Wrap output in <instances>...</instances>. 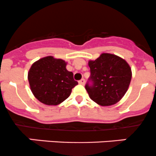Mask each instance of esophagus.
<instances>
[{"mask_svg":"<svg viewBox=\"0 0 156 156\" xmlns=\"http://www.w3.org/2000/svg\"><path fill=\"white\" fill-rule=\"evenodd\" d=\"M79 83L81 85H84L85 84V80L84 79H82V80H80V81H79Z\"/></svg>","mask_w":156,"mask_h":156,"instance_id":"obj_1","label":"esophagus"}]
</instances>
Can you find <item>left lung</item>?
<instances>
[{"label":"left lung","instance_id":"1","mask_svg":"<svg viewBox=\"0 0 156 156\" xmlns=\"http://www.w3.org/2000/svg\"><path fill=\"white\" fill-rule=\"evenodd\" d=\"M88 64L92 85L88 83L85 87L91 99L101 106L118 102L127 92L132 78L128 63L113 54L102 53Z\"/></svg>","mask_w":156,"mask_h":156}]
</instances>
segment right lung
<instances>
[{"label":"right lung","instance_id":"right-lung-1","mask_svg":"<svg viewBox=\"0 0 156 156\" xmlns=\"http://www.w3.org/2000/svg\"><path fill=\"white\" fill-rule=\"evenodd\" d=\"M66 66L64 60L52 56L32 64L28 72V80L32 94L38 101L47 105H58L70 96L78 83Z\"/></svg>","mask_w":156,"mask_h":156}]
</instances>
